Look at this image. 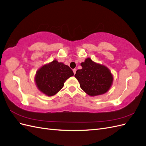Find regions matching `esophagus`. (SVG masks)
Instances as JSON below:
<instances>
[{
    "label": "esophagus",
    "instance_id": "34e87169",
    "mask_svg": "<svg viewBox=\"0 0 146 146\" xmlns=\"http://www.w3.org/2000/svg\"><path fill=\"white\" fill-rule=\"evenodd\" d=\"M73 73H74V74H75V73H76V68L73 69Z\"/></svg>",
    "mask_w": 146,
    "mask_h": 146
}]
</instances>
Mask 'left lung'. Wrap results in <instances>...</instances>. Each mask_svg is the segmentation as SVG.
<instances>
[{"label":"left lung","mask_w":146,"mask_h":146,"mask_svg":"<svg viewBox=\"0 0 146 146\" xmlns=\"http://www.w3.org/2000/svg\"><path fill=\"white\" fill-rule=\"evenodd\" d=\"M81 65L82 68L78 70L74 76L87 94L94 97L109 90L113 76L106 66L95 63L90 58H87Z\"/></svg>","instance_id":"8db88e82"}]
</instances>
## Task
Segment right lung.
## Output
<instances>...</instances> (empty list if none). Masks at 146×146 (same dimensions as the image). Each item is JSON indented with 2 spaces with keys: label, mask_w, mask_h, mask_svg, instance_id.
Segmentation results:
<instances>
[{
  "label": "right lung",
  "mask_w": 146,
  "mask_h": 146,
  "mask_svg": "<svg viewBox=\"0 0 146 146\" xmlns=\"http://www.w3.org/2000/svg\"><path fill=\"white\" fill-rule=\"evenodd\" d=\"M73 75L72 70L68 65L54 60L38 70L35 81L40 92L48 97H51L64 87V82L67 79Z\"/></svg>",
  "instance_id": "obj_1"
}]
</instances>
